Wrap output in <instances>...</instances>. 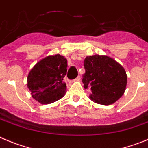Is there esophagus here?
I'll return each instance as SVG.
<instances>
[{"instance_id":"obj_1","label":"esophagus","mask_w":148,"mask_h":148,"mask_svg":"<svg viewBox=\"0 0 148 148\" xmlns=\"http://www.w3.org/2000/svg\"><path fill=\"white\" fill-rule=\"evenodd\" d=\"M80 79H81V77H79V76H78V77H77V78L74 79V80H73V82H76V81H77V82H78V81H80Z\"/></svg>"}]
</instances>
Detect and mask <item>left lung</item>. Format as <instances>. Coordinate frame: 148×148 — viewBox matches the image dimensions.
Instances as JSON below:
<instances>
[{"mask_svg":"<svg viewBox=\"0 0 148 148\" xmlns=\"http://www.w3.org/2000/svg\"><path fill=\"white\" fill-rule=\"evenodd\" d=\"M82 76L85 89L91 92L90 99L102 105L114 103L123 95L127 75L122 66L107 55L87 56Z\"/></svg>","mask_w":148,"mask_h":148,"instance_id":"left-lung-1","label":"left lung"}]
</instances>
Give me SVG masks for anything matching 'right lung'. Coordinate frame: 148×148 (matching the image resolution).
Masks as SVG:
<instances>
[{
    "label": "right lung",
    "instance_id": "1",
    "mask_svg": "<svg viewBox=\"0 0 148 148\" xmlns=\"http://www.w3.org/2000/svg\"><path fill=\"white\" fill-rule=\"evenodd\" d=\"M67 60L59 54L49 55L38 61L29 72L27 88L32 97L41 104L53 103L64 96Z\"/></svg>",
    "mask_w": 148,
    "mask_h": 148
}]
</instances>
